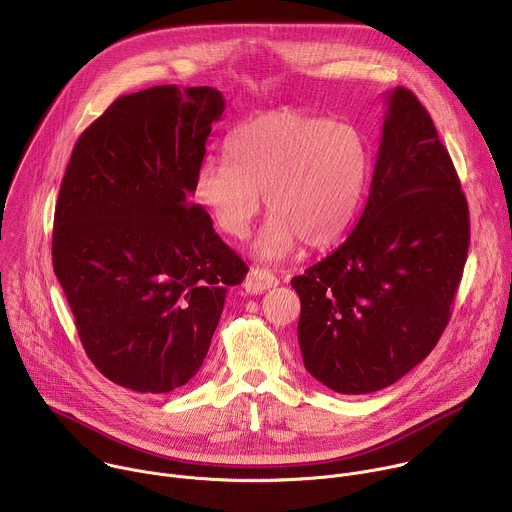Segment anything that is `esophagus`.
Returning <instances> with one entry per match:
<instances>
[{
    "label": "esophagus",
    "instance_id": "esophagus-1",
    "mask_svg": "<svg viewBox=\"0 0 512 512\" xmlns=\"http://www.w3.org/2000/svg\"><path fill=\"white\" fill-rule=\"evenodd\" d=\"M277 283H279L277 277L269 269L251 267V271L245 277L243 287H245V291H249V294H263V291L275 287Z\"/></svg>",
    "mask_w": 512,
    "mask_h": 512
}]
</instances>
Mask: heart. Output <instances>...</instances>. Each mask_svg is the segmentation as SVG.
<instances>
[{"label": "heart", "instance_id": "obj_1", "mask_svg": "<svg viewBox=\"0 0 512 512\" xmlns=\"http://www.w3.org/2000/svg\"><path fill=\"white\" fill-rule=\"evenodd\" d=\"M227 156L200 162L194 200L218 229L241 239L259 214L263 190L271 216L255 251L269 261L300 241H338L358 214L371 170L369 145L356 127L291 109L241 123L227 139Z\"/></svg>", "mask_w": 512, "mask_h": 512}]
</instances>
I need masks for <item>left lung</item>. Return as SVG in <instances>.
Segmentation results:
<instances>
[{"label":"left lung","instance_id":"obj_1","mask_svg":"<svg viewBox=\"0 0 512 512\" xmlns=\"http://www.w3.org/2000/svg\"><path fill=\"white\" fill-rule=\"evenodd\" d=\"M387 105L354 231L291 279L304 367L342 395L385 389L433 350L470 245L468 202L429 113L403 87Z\"/></svg>","mask_w":512,"mask_h":512}]
</instances>
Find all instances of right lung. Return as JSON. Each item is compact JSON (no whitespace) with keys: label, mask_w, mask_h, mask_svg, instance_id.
I'll use <instances>...</instances> for the list:
<instances>
[{"label":"right lung","mask_w":512,"mask_h":512,"mask_svg":"<svg viewBox=\"0 0 512 512\" xmlns=\"http://www.w3.org/2000/svg\"><path fill=\"white\" fill-rule=\"evenodd\" d=\"M225 107L212 87L123 95L83 131L60 184L54 273L91 362L137 393L200 371L227 289L247 273L192 200Z\"/></svg>","instance_id":"add662e5"}]
</instances>
